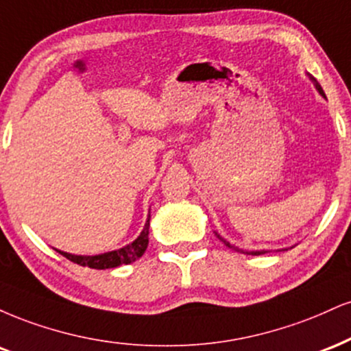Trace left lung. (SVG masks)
<instances>
[{
  "label": "left lung",
  "mask_w": 351,
  "mask_h": 351,
  "mask_svg": "<svg viewBox=\"0 0 351 351\" xmlns=\"http://www.w3.org/2000/svg\"><path fill=\"white\" fill-rule=\"evenodd\" d=\"M308 77H311V75H308ZM311 80L314 82V85H315L317 92H319V93L322 95V97L325 98V93H324L322 86L319 85V82H317L314 77H311ZM215 234H217V238H218V240H220V241H223V245H225V246H228V248H232V250H234V251H241V253H245V254H253V256H259V254H265V253H267V251H265V250H261V251H243V250H240V248H237V246H234V245H230V243L226 241V240H223V238H221L220 234H218L217 232H215Z\"/></svg>",
  "instance_id": "8db88e82"
}]
</instances>
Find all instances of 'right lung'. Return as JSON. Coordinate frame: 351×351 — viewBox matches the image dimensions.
<instances>
[{
	"label": "right lung",
	"instance_id": "1",
	"mask_svg": "<svg viewBox=\"0 0 351 351\" xmlns=\"http://www.w3.org/2000/svg\"><path fill=\"white\" fill-rule=\"evenodd\" d=\"M149 220L151 215L147 217L141 234L133 243L119 250L108 251V253L103 254H95V256H80V254H70L60 250L56 251L60 253L62 256L70 259V261L77 263L80 266H88L92 269H108V267H118L119 265H130V263H134L136 259L141 258L147 248V243H149Z\"/></svg>",
	"mask_w": 351,
	"mask_h": 351
}]
</instances>
